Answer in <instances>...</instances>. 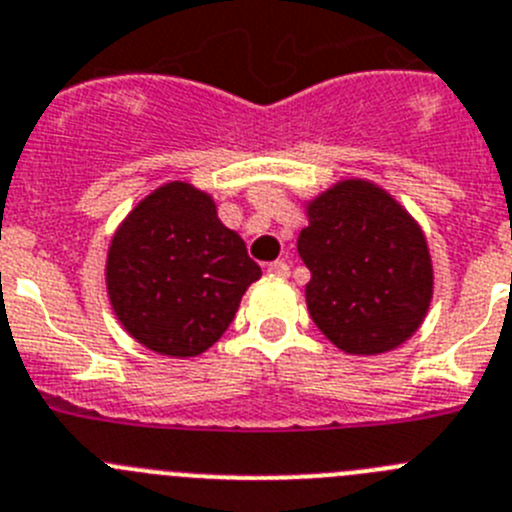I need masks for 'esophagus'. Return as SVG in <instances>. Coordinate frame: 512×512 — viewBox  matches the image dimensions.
Here are the masks:
<instances>
[{"mask_svg": "<svg viewBox=\"0 0 512 512\" xmlns=\"http://www.w3.org/2000/svg\"><path fill=\"white\" fill-rule=\"evenodd\" d=\"M267 273L275 275V278H288L290 275V265L285 260H275L267 265Z\"/></svg>", "mask_w": 512, "mask_h": 512, "instance_id": "34e87169", "label": "esophagus"}]
</instances>
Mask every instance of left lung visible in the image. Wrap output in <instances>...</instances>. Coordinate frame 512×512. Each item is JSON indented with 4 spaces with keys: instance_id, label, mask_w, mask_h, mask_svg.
Returning a JSON list of instances; mask_svg holds the SVG:
<instances>
[{
    "instance_id": "8db88e82",
    "label": "left lung",
    "mask_w": 512,
    "mask_h": 512,
    "mask_svg": "<svg viewBox=\"0 0 512 512\" xmlns=\"http://www.w3.org/2000/svg\"><path fill=\"white\" fill-rule=\"evenodd\" d=\"M298 255L311 270L313 324L347 354H382L411 339L434 298L421 227L388 191L339 181L306 204Z\"/></svg>"
}]
</instances>
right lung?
Listing matches in <instances>:
<instances>
[{"instance_id":"right-lung-1","label":"right lung","mask_w":512,"mask_h":512,"mask_svg":"<svg viewBox=\"0 0 512 512\" xmlns=\"http://www.w3.org/2000/svg\"><path fill=\"white\" fill-rule=\"evenodd\" d=\"M262 275L209 193L170 181L114 232L107 293L119 324L165 357H196L229 329L245 290Z\"/></svg>"}]
</instances>
